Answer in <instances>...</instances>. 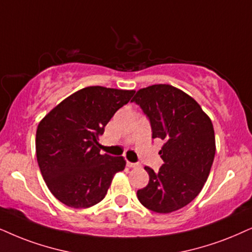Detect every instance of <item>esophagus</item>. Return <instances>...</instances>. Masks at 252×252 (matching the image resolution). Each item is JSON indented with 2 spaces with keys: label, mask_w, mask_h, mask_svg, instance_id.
Here are the masks:
<instances>
[{
  "label": "esophagus",
  "mask_w": 252,
  "mask_h": 252,
  "mask_svg": "<svg viewBox=\"0 0 252 252\" xmlns=\"http://www.w3.org/2000/svg\"><path fill=\"white\" fill-rule=\"evenodd\" d=\"M126 166L130 167V168H136V167H138L139 165L136 164V163H131V161H126Z\"/></svg>",
  "instance_id": "esophagus-1"
}]
</instances>
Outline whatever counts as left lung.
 Wrapping results in <instances>:
<instances>
[{
	"mask_svg": "<svg viewBox=\"0 0 252 252\" xmlns=\"http://www.w3.org/2000/svg\"><path fill=\"white\" fill-rule=\"evenodd\" d=\"M149 117L152 138L164 141V164L158 172L145 166L150 180L137 190L150 211L167 214L189 205L201 192L215 156L213 123L200 104L171 85H152L132 98Z\"/></svg>",
	"mask_w": 252,
	"mask_h": 252,
	"instance_id": "1",
	"label": "left lung"
}]
</instances>
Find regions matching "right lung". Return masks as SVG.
<instances>
[{
	"instance_id": "obj_1",
	"label": "right lung",
	"mask_w": 252,
	"mask_h": 252,
	"mask_svg": "<svg viewBox=\"0 0 252 252\" xmlns=\"http://www.w3.org/2000/svg\"><path fill=\"white\" fill-rule=\"evenodd\" d=\"M135 91L91 86L69 95L38 124L36 155L41 176L60 202L88 208L103 200L123 157L101 155L98 136Z\"/></svg>"
}]
</instances>
